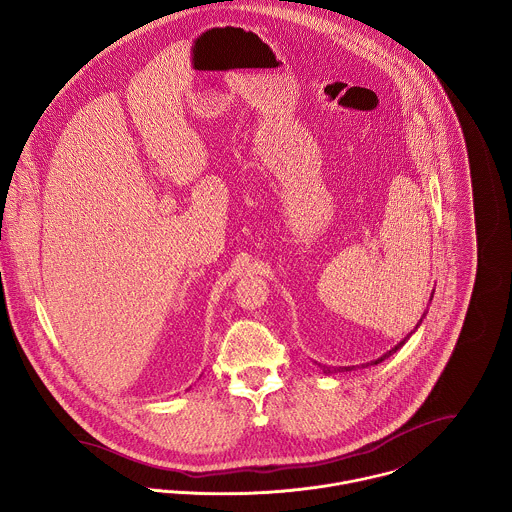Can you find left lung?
I'll return each instance as SVG.
<instances>
[{"label":"left lung","mask_w":512,"mask_h":512,"mask_svg":"<svg viewBox=\"0 0 512 512\" xmlns=\"http://www.w3.org/2000/svg\"><path fill=\"white\" fill-rule=\"evenodd\" d=\"M432 297H434V295H432ZM422 319H424V317H422ZM422 319H420V323H422ZM420 323H418L416 327H420ZM410 335H412V333H410ZM410 335H408V337H410ZM408 337H406V339H402V341H400V343H398L394 349H390L386 355H382L378 361H374V363H370V365H378V363H382L384 359H388L390 355H394V353H396V351H398V349H400V347H402V345L408 341ZM353 368H355V366H345V368H343V366H339V368H329V366H323V372H325V374H331V372H345V370H353Z\"/></svg>","instance_id":"1"}]
</instances>
